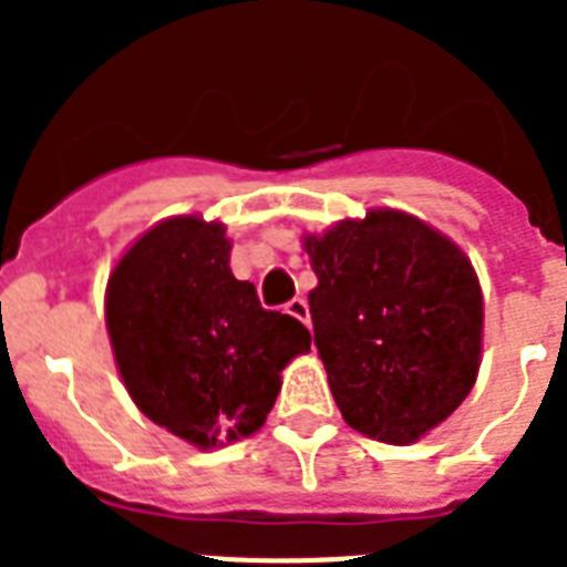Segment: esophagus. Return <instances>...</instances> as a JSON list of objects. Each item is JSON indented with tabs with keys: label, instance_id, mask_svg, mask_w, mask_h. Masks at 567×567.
Returning a JSON list of instances; mask_svg holds the SVG:
<instances>
[{
	"label": "esophagus",
	"instance_id": "esophagus-1",
	"mask_svg": "<svg viewBox=\"0 0 567 567\" xmlns=\"http://www.w3.org/2000/svg\"><path fill=\"white\" fill-rule=\"evenodd\" d=\"M287 315H292V318H298L300 323H309V307L307 300L303 298H292L287 303Z\"/></svg>",
	"mask_w": 567,
	"mask_h": 567
}]
</instances>
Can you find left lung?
I'll return each instance as SVG.
<instances>
[{
    "mask_svg": "<svg viewBox=\"0 0 567 567\" xmlns=\"http://www.w3.org/2000/svg\"><path fill=\"white\" fill-rule=\"evenodd\" d=\"M315 346L340 414L360 434L409 445L477 380L483 295L452 240L398 209L307 238Z\"/></svg>",
    "mask_w": 567,
    "mask_h": 567,
    "instance_id": "obj_1",
    "label": "left lung"
}]
</instances>
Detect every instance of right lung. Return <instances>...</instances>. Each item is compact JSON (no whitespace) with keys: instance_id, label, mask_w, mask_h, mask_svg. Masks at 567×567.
Segmentation results:
<instances>
[{"instance_id":"1","label":"right lung","mask_w":567,"mask_h":567,"mask_svg":"<svg viewBox=\"0 0 567 567\" xmlns=\"http://www.w3.org/2000/svg\"><path fill=\"white\" fill-rule=\"evenodd\" d=\"M221 224L162 221L107 280V332L135 405L198 449L258 432L280 392V369L309 352L292 315L260 307L229 269Z\"/></svg>"}]
</instances>
